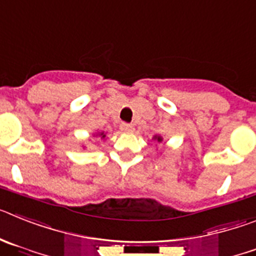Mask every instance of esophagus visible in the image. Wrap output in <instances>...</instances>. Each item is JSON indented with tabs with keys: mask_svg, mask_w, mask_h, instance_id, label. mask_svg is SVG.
<instances>
[{
	"mask_svg": "<svg viewBox=\"0 0 256 256\" xmlns=\"http://www.w3.org/2000/svg\"><path fill=\"white\" fill-rule=\"evenodd\" d=\"M120 130L126 133H130V132H133V126L132 124H128V123H122Z\"/></svg>",
	"mask_w": 256,
	"mask_h": 256,
	"instance_id": "34e87169",
	"label": "esophagus"
}]
</instances>
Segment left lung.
<instances>
[{
    "label": "left lung",
    "mask_w": 256,
    "mask_h": 256,
    "mask_svg": "<svg viewBox=\"0 0 256 256\" xmlns=\"http://www.w3.org/2000/svg\"><path fill=\"white\" fill-rule=\"evenodd\" d=\"M155 140L158 142H162V137H158V136H155Z\"/></svg>",
    "instance_id": "1"
}]
</instances>
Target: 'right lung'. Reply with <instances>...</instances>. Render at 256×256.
<instances>
[{"instance_id": "1", "label": "right lung", "mask_w": 256, "mask_h": 256, "mask_svg": "<svg viewBox=\"0 0 256 256\" xmlns=\"http://www.w3.org/2000/svg\"><path fill=\"white\" fill-rule=\"evenodd\" d=\"M100 136H101V138H104V137H105V134H104V133H101Z\"/></svg>"}]
</instances>
